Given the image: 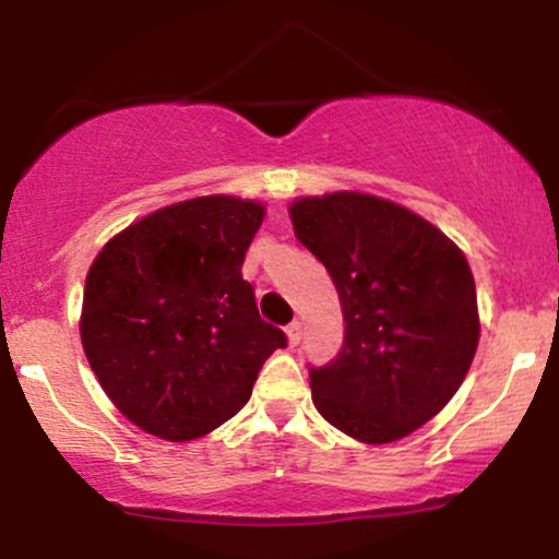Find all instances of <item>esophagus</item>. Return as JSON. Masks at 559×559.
Returning a JSON list of instances; mask_svg holds the SVG:
<instances>
[{
  "mask_svg": "<svg viewBox=\"0 0 559 559\" xmlns=\"http://www.w3.org/2000/svg\"><path fill=\"white\" fill-rule=\"evenodd\" d=\"M286 336H288V344L297 346L301 342V323L299 320H294V323L286 325Z\"/></svg>",
  "mask_w": 559,
  "mask_h": 559,
  "instance_id": "obj_1",
  "label": "esophagus"
}]
</instances>
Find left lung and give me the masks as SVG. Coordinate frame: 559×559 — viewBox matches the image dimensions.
<instances>
[{
    "label": "left lung",
    "mask_w": 559,
    "mask_h": 559,
    "mask_svg": "<svg viewBox=\"0 0 559 559\" xmlns=\"http://www.w3.org/2000/svg\"><path fill=\"white\" fill-rule=\"evenodd\" d=\"M297 239L331 273L344 346L310 368L331 426L389 444L428 423L465 381L478 346V301L457 243L407 207L357 191L297 199Z\"/></svg>",
    "instance_id": "obj_1"
}]
</instances>
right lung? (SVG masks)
Returning <instances> with one entry per match:
<instances>
[{"mask_svg": "<svg viewBox=\"0 0 559 559\" xmlns=\"http://www.w3.org/2000/svg\"><path fill=\"white\" fill-rule=\"evenodd\" d=\"M265 207L213 194L120 230L86 275L81 342L115 407L141 431L191 441L249 402L286 333L258 312L243 254Z\"/></svg>", "mask_w": 559, "mask_h": 559, "instance_id": "obj_1", "label": "right lung"}]
</instances>
